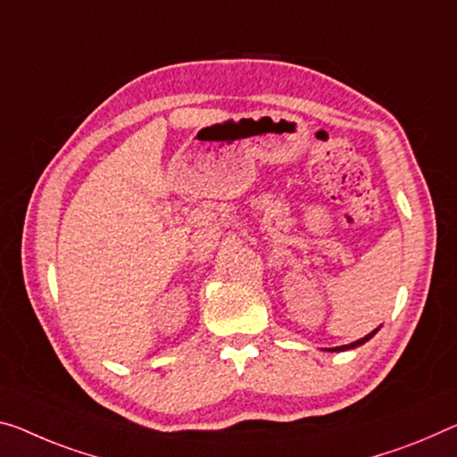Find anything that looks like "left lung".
Wrapping results in <instances>:
<instances>
[{"instance_id":"8db88e82","label":"left lung","mask_w":457,"mask_h":457,"mask_svg":"<svg viewBox=\"0 0 457 457\" xmlns=\"http://www.w3.org/2000/svg\"><path fill=\"white\" fill-rule=\"evenodd\" d=\"M376 331H378V328H376ZM376 331H374V333H370V335H366V337H363V339H360V341H355V343H349V345H341V347H335L333 351H345V349H353V347H357V345H361V343H366L368 339H371V337H374V335H376Z\"/></svg>"}]
</instances>
